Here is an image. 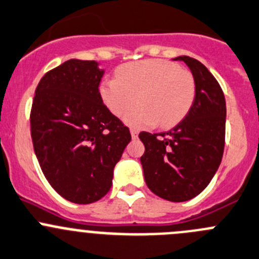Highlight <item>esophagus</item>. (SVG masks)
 <instances>
[{"instance_id":"esophagus-1","label":"esophagus","mask_w":259,"mask_h":259,"mask_svg":"<svg viewBox=\"0 0 259 259\" xmlns=\"http://www.w3.org/2000/svg\"><path fill=\"white\" fill-rule=\"evenodd\" d=\"M131 136H132V139L136 140L137 137H139V131H137V130H135V128H131Z\"/></svg>"}]
</instances>
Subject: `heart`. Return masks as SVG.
<instances>
[{"label":"heart","instance_id":"heart-1","mask_svg":"<svg viewBox=\"0 0 259 259\" xmlns=\"http://www.w3.org/2000/svg\"><path fill=\"white\" fill-rule=\"evenodd\" d=\"M105 107L136 128H168L181 122L192 108L196 86L192 75L165 60L125 63L115 71V78H105L99 88Z\"/></svg>","mask_w":259,"mask_h":259}]
</instances>
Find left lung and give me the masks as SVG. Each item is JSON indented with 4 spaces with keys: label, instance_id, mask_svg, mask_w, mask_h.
<instances>
[{
    "label": "left lung",
    "instance_id": "1",
    "mask_svg": "<svg viewBox=\"0 0 259 259\" xmlns=\"http://www.w3.org/2000/svg\"><path fill=\"white\" fill-rule=\"evenodd\" d=\"M174 61H183L191 70L193 105L170 131L141 132L139 137L145 145L141 164L150 191L168 201L184 202L198 196L219 169L225 146L226 103L206 66L188 56Z\"/></svg>",
    "mask_w": 259,
    "mask_h": 259
}]
</instances>
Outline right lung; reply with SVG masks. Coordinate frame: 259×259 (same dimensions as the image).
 Wrapping results in <instances>:
<instances>
[{"label":"right lung","instance_id":"obj_1","mask_svg":"<svg viewBox=\"0 0 259 259\" xmlns=\"http://www.w3.org/2000/svg\"><path fill=\"white\" fill-rule=\"evenodd\" d=\"M104 70L95 61L68 60L41 77L30 113L34 151L54 191L88 205L112 187L113 170L131 134L103 103Z\"/></svg>","mask_w":259,"mask_h":259}]
</instances>
